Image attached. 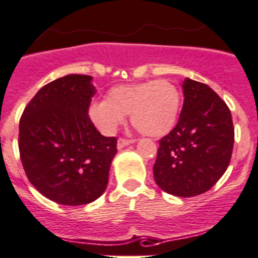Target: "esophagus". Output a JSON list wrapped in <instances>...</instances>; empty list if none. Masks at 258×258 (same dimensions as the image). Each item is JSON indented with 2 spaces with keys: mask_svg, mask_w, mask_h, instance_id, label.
Here are the masks:
<instances>
[{
  "mask_svg": "<svg viewBox=\"0 0 258 258\" xmlns=\"http://www.w3.org/2000/svg\"><path fill=\"white\" fill-rule=\"evenodd\" d=\"M132 143H136V139H125V138H119L117 139V148H124L126 146L132 145Z\"/></svg>",
  "mask_w": 258,
  "mask_h": 258,
  "instance_id": "1",
  "label": "esophagus"
}]
</instances>
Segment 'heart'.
Returning a JSON list of instances; mask_svg holds the SVG:
<instances>
[{
    "label": "heart",
    "instance_id": "heart-1",
    "mask_svg": "<svg viewBox=\"0 0 258 258\" xmlns=\"http://www.w3.org/2000/svg\"><path fill=\"white\" fill-rule=\"evenodd\" d=\"M181 96L167 80L124 84L108 89L106 101L89 106L91 121L105 136H111L131 113L132 124L148 137H162L178 121Z\"/></svg>",
    "mask_w": 258,
    "mask_h": 258
}]
</instances>
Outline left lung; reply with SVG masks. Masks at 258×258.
<instances>
[{
	"label": "left lung",
	"instance_id": "left-lung-1",
	"mask_svg": "<svg viewBox=\"0 0 258 258\" xmlns=\"http://www.w3.org/2000/svg\"><path fill=\"white\" fill-rule=\"evenodd\" d=\"M178 124L160 141L156 184L178 197L202 195L229 166L234 145L231 113L207 84L185 78Z\"/></svg>",
	"mask_w": 258,
	"mask_h": 258
}]
</instances>
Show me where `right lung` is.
I'll list each match as a JSON object with an SVG mask.
<instances>
[{"label": "right lung", "mask_w": 258, "mask_h": 258, "mask_svg": "<svg viewBox=\"0 0 258 258\" xmlns=\"http://www.w3.org/2000/svg\"><path fill=\"white\" fill-rule=\"evenodd\" d=\"M91 75L70 74L41 88L19 124V151L38 192L65 206L103 195L116 138L103 137L88 116L96 88Z\"/></svg>", "instance_id": "right-lung-1"}]
</instances>
